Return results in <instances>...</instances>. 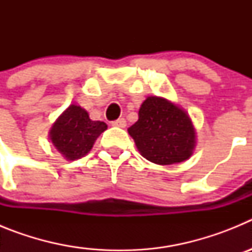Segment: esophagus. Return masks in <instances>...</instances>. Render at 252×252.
<instances>
[{"mask_svg": "<svg viewBox=\"0 0 252 252\" xmlns=\"http://www.w3.org/2000/svg\"><path fill=\"white\" fill-rule=\"evenodd\" d=\"M112 126H116V127H125V126H126V120L125 119L116 120V121L112 122Z\"/></svg>", "mask_w": 252, "mask_h": 252, "instance_id": "esophagus-1", "label": "esophagus"}]
</instances>
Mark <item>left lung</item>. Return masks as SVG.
Masks as SVG:
<instances>
[{
	"label": "left lung",
	"mask_w": 252,
	"mask_h": 252,
	"mask_svg": "<svg viewBox=\"0 0 252 252\" xmlns=\"http://www.w3.org/2000/svg\"><path fill=\"white\" fill-rule=\"evenodd\" d=\"M142 157L159 165H171L192 157L195 130L190 117L177 104L161 97H148L139 120L128 128Z\"/></svg>",
	"instance_id": "8db88e82"
}]
</instances>
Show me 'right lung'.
Masks as SVG:
<instances>
[{
	"instance_id": "obj_1",
	"label": "right lung",
	"mask_w": 252,
	"mask_h": 252,
	"mask_svg": "<svg viewBox=\"0 0 252 252\" xmlns=\"http://www.w3.org/2000/svg\"><path fill=\"white\" fill-rule=\"evenodd\" d=\"M104 130H107L104 122L92 121L84 108L70 104L54 122L49 136L66 160H77L90 153Z\"/></svg>"
}]
</instances>
